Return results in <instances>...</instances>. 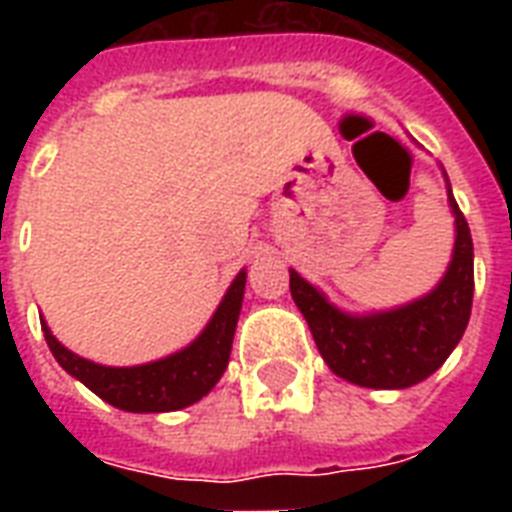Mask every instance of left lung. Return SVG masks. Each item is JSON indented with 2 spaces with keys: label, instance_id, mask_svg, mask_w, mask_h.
Returning a JSON list of instances; mask_svg holds the SVG:
<instances>
[{
  "label": "left lung",
  "instance_id": "1",
  "mask_svg": "<svg viewBox=\"0 0 512 512\" xmlns=\"http://www.w3.org/2000/svg\"><path fill=\"white\" fill-rule=\"evenodd\" d=\"M446 196L454 215L452 260L436 287L412 303L348 313L289 268L292 300L308 321L321 358L342 380L374 390L412 388L428 380L465 335L473 308V239L449 177Z\"/></svg>",
  "mask_w": 512,
  "mask_h": 512
}]
</instances>
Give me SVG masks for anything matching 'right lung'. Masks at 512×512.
Wrapping results in <instances>:
<instances>
[{
	"label": "right lung",
	"mask_w": 512,
	"mask_h": 512,
	"mask_svg": "<svg viewBox=\"0 0 512 512\" xmlns=\"http://www.w3.org/2000/svg\"><path fill=\"white\" fill-rule=\"evenodd\" d=\"M244 284H247V271H239L199 337L170 356L156 358L148 364L103 366L90 358L76 356L74 350L58 342V337L52 335L42 319L44 340L50 345L55 361L71 377L84 382L95 396L116 409L135 414L177 412L201 401L223 377L228 358H231L233 332H236L241 300H244Z\"/></svg>",
	"instance_id": "right-lung-1"
}]
</instances>
